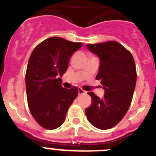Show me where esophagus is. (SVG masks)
<instances>
[{
  "mask_svg": "<svg viewBox=\"0 0 156 156\" xmlns=\"http://www.w3.org/2000/svg\"><path fill=\"white\" fill-rule=\"evenodd\" d=\"M78 93H79V95H83V94H87V92H86L85 90H83L80 87L78 88Z\"/></svg>",
  "mask_w": 156,
  "mask_h": 156,
  "instance_id": "obj_1",
  "label": "esophagus"
}]
</instances>
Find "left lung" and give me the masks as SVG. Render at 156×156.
Wrapping results in <instances>:
<instances>
[{"label": "left lung", "mask_w": 156, "mask_h": 156, "mask_svg": "<svg viewBox=\"0 0 156 156\" xmlns=\"http://www.w3.org/2000/svg\"><path fill=\"white\" fill-rule=\"evenodd\" d=\"M87 48L99 57V73L104 95L100 98L88 92L92 103L85 110L88 121L95 128L110 129L126 114L133 98L137 80L136 68L131 52L116 41L88 44Z\"/></svg>", "instance_id": "1"}]
</instances>
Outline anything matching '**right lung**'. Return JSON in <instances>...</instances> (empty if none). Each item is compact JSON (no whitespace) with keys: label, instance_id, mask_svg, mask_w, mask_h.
Instances as JSON below:
<instances>
[{"label":"right lung","instance_id":"right-lung-1","mask_svg":"<svg viewBox=\"0 0 156 156\" xmlns=\"http://www.w3.org/2000/svg\"><path fill=\"white\" fill-rule=\"evenodd\" d=\"M82 45L52 37L31 52L25 74L27 100L31 115L45 129H55L62 125L78 95L76 87H62L61 77L67 70L69 58Z\"/></svg>","mask_w":156,"mask_h":156}]
</instances>
